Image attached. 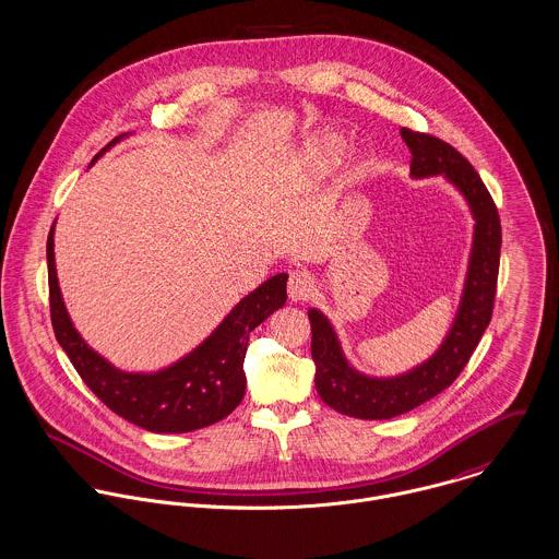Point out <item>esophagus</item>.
Instances as JSON below:
<instances>
[{"instance_id":"1","label":"esophagus","mask_w":559,"mask_h":559,"mask_svg":"<svg viewBox=\"0 0 559 559\" xmlns=\"http://www.w3.org/2000/svg\"><path fill=\"white\" fill-rule=\"evenodd\" d=\"M313 295V277L309 271H293L288 277L290 301H307Z\"/></svg>"}]
</instances>
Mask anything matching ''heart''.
Here are the masks:
<instances>
[{
  "label": "heart",
  "instance_id": "b5f03b06",
  "mask_svg": "<svg viewBox=\"0 0 559 559\" xmlns=\"http://www.w3.org/2000/svg\"><path fill=\"white\" fill-rule=\"evenodd\" d=\"M342 157H344V145L337 139H326L307 150L305 166H307L309 175L324 177L342 164Z\"/></svg>",
  "mask_w": 559,
  "mask_h": 559
}]
</instances>
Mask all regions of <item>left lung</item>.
<instances>
[{
	"label": "left lung",
	"instance_id": "8db88e82",
	"mask_svg": "<svg viewBox=\"0 0 559 559\" xmlns=\"http://www.w3.org/2000/svg\"><path fill=\"white\" fill-rule=\"evenodd\" d=\"M402 139L412 152L409 170L414 177L444 173L463 192L476 217V233L455 324L433 358L406 376L378 380L356 373L342 355L329 320L316 309L309 311L311 358L316 362V391L320 400L346 416L367 420L409 412L457 380L491 322L500 273L502 224L498 206L474 166L453 145L433 134L402 128Z\"/></svg>",
	"mask_w": 559,
	"mask_h": 559
}]
</instances>
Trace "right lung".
<instances>
[{"label": "right lung", "instance_id": "obj_1", "mask_svg": "<svg viewBox=\"0 0 559 559\" xmlns=\"http://www.w3.org/2000/svg\"><path fill=\"white\" fill-rule=\"evenodd\" d=\"M115 141H110V145ZM47 262L52 331L59 346L104 406L155 433L203 429L226 418L241 404L246 395L243 358L250 333L286 304L288 297V275L280 273L237 305L194 353L157 373H126L96 355L72 326L57 286L52 228L47 241Z\"/></svg>", "mask_w": 559, "mask_h": 559}]
</instances>
